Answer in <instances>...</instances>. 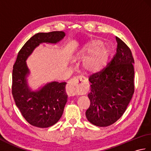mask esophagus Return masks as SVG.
<instances>
[{
  "mask_svg": "<svg viewBox=\"0 0 151 151\" xmlns=\"http://www.w3.org/2000/svg\"><path fill=\"white\" fill-rule=\"evenodd\" d=\"M83 79L81 76H76L71 78L66 87L67 93L69 96H74L78 93L81 89Z\"/></svg>",
  "mask_w": 151,
  "mask_h": 151,
  "instance_id": "34e87169",
  "label": "esophagus"
}]
</instances>
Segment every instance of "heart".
<instances>
[{
  "mask_svg": "<svg viewBox=\"0 0 151 151\" xmlns=\"http://www.w3.org/2000/svg\"><path fill=\"white\" fill-rule=\"evenodd\" d=\"M100 40L92 39L88 41L76 49L75 55L83 58L82 66L89 73H96L104 68L109 59V50L102 45Z\"/></svg>",
  "mask_w": 151,
  "mask_h": 151,
  "instance_id": "b5f03b06",
  "label": "heart"
}]
</instances>
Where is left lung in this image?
I'll return each mask as SVG.
<instances>
[{
  "label": "left lung",
  "instance_id": "obj_1",
  "mask_svg": "<svg viewBox=\"0 0 151 151\" xmlns=\"http://www.w3.org/2000/svg\"><path fill=\"white\" fill-rule=\"evenodd\" d=\"M116 54L109 66L89 78L90 106L88 120L104 127L115 123L126 111L134 92V61L128 46L117 36Z\"/></svg>",
  "mask_w": 151,
  "mask_h": 151
}]
</instances>
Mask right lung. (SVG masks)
<instances>
[{"mask_svg": "<svg viewBox=\"0 0 151 151\" xmlns=\"http://www.w3.org/2000/svg\"><path fill=\"white\" fill-rule=\"evenodd\" d=\"M65 36L62 31L40 32L27 41L19 51L12 74V95L15 104L28 123L38 128L56 124L67 101L66 82L52 81L33 90L28 82L30 71L27 60L41 43L56 45Z\"/></svg>", "mask_w": 151, "mask_h": 151, "instance_id": "add662e5", "label": "right lung"}]
</instances>
